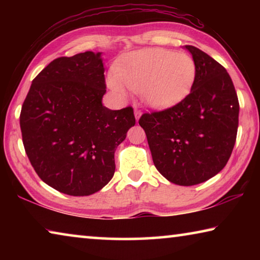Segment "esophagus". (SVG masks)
I'll list each match as a JSON object with an SVG mask.
<instances>
[{
    "instance_id": "obj_1",
    "label": "esophagus",
    "mask_w": 260,
    "mask_h": 260,
    "mask_svg": "<svg viewBox=\"0 0 260 260\" xmlns=\"http://www.w3.org/2000/svg\"><path fill=\"white\" fill-rule=\"evenodd\" d=\"M134 114H135V119H136V121H138L140 119V117H141V111H140V110H138V109H135L134 110Z\"/></svg>"
}]
</instances>
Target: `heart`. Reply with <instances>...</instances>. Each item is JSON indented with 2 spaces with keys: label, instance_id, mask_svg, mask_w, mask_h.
Returning a JSON list of instances; mask_svg holds the SVG:
<instances>
[{
  "label": "heart",
  "instance_id": "obj_1",
  "mask_svg": "<svg viewBox=\"0 0 260 260\" xmlns=\"http://www.w3.org/2000/svg\"><path fill=\"white\" fill-rule=\"evenodd\" d=\"M196 79V63L186 52L149 48L131 52L109 73L108 86L121 96L127 88L139 91L153 109H167L190 93Z\"/></svg>",
  "mask_w": 260,
  "mask_h": 260
}]
</instances>
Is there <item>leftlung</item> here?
I'll return each mask as SVG.
<instances>
[{
	"mask_svg": "<svg viewBox=\"0 0 260 260\" xmlns=\"http://www.w3.org/2000/svg\"><path fill=\"white\" fill-rule=\"evenodd\" d=\"M196 63V79L181 102L143 113L153 164L179 186H193L218 174L234 148L240 105L226 69L204 51L184 46Z\"/></svg>",
	"mask_w": 260,
	"mask_h": 260,
	"instance_id": "8db88e82",
	"label": "left lung"
}]
</instances>
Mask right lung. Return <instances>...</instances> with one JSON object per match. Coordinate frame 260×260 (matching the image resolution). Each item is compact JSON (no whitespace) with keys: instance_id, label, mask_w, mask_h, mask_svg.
I'll return each mask as SVG.
<instances>
[{"instance_id":"add662e5","label":"right lung","mask_w":260,"mask_h":260,"mask_svg":"<svg viewBox=\"0 0 260 260\" xmlns=\"http://www.w3.org/2000/svg\"><path fill=\"white\" fill-rule=\"evenodd\" d=\"M102 52L59 57L35 77L20 112L24 148L43 182L71 196L102 189L114 151L135 125L133 109L110 110Z\"/></svg>"}]
</instances>
